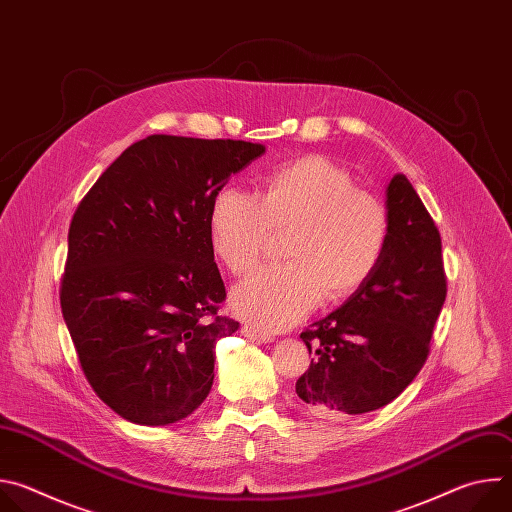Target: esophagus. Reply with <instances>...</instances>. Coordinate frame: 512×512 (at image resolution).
I'll use <instances>...</instances> for the list:
<instances>
[{
	"label": "esophagus",
	"instance_id": "34e87169",
	"mask_svg": "<svg viewBox=\"0 0 512 512\" xmlns=\"http://www.w3.org/2000/svg\"><path fill=\"white\" fill-rule=\"evenodd\" d=\"M241 332H243L245 338H249V340H253V342H273V336H271V334L261 332L259 328H255V326H251V324H245V326L241 328Z\"/></svg>",
	"mask_w": 512,
	"mask_h": 512
}]
</instances>
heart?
<instances>
[{"label": "heart", "mask_w": 512, "mask_h": 512, "mask_svg": "<svg viewBox=\"0 0 512 512\" xmlns=\"http://www.w3.org/2000/svg\"><path fill=\"white\" fill-rule=\"evenodd\" d=\"M275 229H291L289 261L257 269L231 294L233 310L261 330L294 326L324 296L344 300L367 283L387 249L389 214L377 196L356 190L352 176L322 156L269 172L259 196L239 186L214 194L210 247L231 273L251 271Z\"/></svg>", "instance_id": "obj_1"}]
</instances>
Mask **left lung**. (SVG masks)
<instances>
[{"label": "left lung", "mask_w": 512, "mask_h": 512, "mask_svg": "<svg viewBox=\"0 0 512 512\" xmlns=\"http://www.w3.org/2000/svg\"><path fill=\"white\" fill-rule=\"evenodd\" d=\"M389 241L358 291L300 338L314 358L296 393L314 415H360L417 377L448 294L442 237L403 174L387 186Z\"/></svg>", "instance_id": "obj_1"}]
</instances>
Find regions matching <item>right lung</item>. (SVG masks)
<instances>
[{"instance_id":"1","label":"right lung","mask_w":512,"mask_h":512,"mask_svg":"<svg viewBox=\"0 0 512 512\" xmlns=\"http://www.w3.org/2000/svg\"><path fill=\"white\" fill-rule=\"evenodd\" d=\"M265 154L241 139L150 135L81 200L68 229L60 308L81 369L117 415L139 425L188 417L210 393L225 283L208 216L214 194Z\"/></svg>"}]
</instances>
